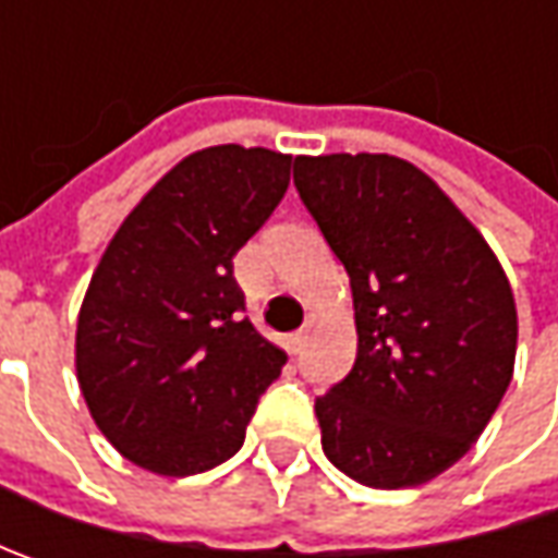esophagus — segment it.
I'll use <instances>...</instances> for the list:
<instances>
[{
    "label": "esophagus",
    "instance_id": "obj_1",
    "mask_svg": "<svg viewBox=\"0 0 558 558\" xmlns=\"http://www.w3.org/2000/svg\"><path fill=\"white\" fill-rule=\"evenodd\" d=\"M307 338H311V326H304V329H298V332H291V335H289L291 354H301V351H304V344H307Z\"/></svg>",
    "mask_w": 558,
    "mask_h": 558
}]
</instances>
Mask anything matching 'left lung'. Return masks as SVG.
<instances>
[{"label": "left lung", "instance_id": "left-lung-1", "mask_svg": "<svg viewBox=\"0 0 558 558\" xmlns=\"http://www.w3.org/2000/svg\"><path fill=\"white\" fill-rule=\"evenodd\" d=\"M298 195L351 276L356 360L316 397L323 450L348 478L432 482L478 440L512 381L515 301L482 232L391 155L294 161Z\"/></svg>", "mask_w": 558, "mask_h": 558}]
</instances>
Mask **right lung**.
I'll return each mask as SVG.
<instances>
[{"label":"right lung","mask_w":558,"mask_h":558,"mask_svg":"<svg viewBox=\"0 0 558 558\" xmlns=\"http://www.w3.org/2000/svg\"><path fill=\"white\" fill-rule=\"evenodd\" d=\"M291 158L214 145L189 155L123 220L76 323V378L101 435L158 475L239 453L286 354L254 329L239 247L289 189Z\"/></svg>","instance_id":"add662e5"}]
</instances>
